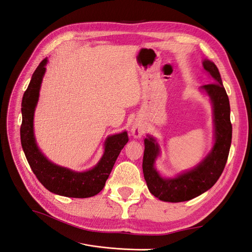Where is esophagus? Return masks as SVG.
<instances>
[{"instance_id": "obj_1", "label": "esophagus", "mask_w": 252, "mask_h": 252, "mask_svg": "<svg viewBox=\"0 0 252 252\" xmlns=\"http://www.w3.org/2000/svg\"><path fill=\"white\" fill-rule=\"evenodd\" d=\"M131 133L134 136V138H141L142 134L144 133V129L142 125L140 124H134L131 127Z\"/></svg>"}]
</instances>
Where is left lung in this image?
<instances>
[{"label":"left lung","instance_id":"1","mask_svg":"<svg viewBox=\"0 0 252 252\" xmlns=\"http://www.w3.org/2000/svg\"><path fill=\"white\" fill-rule=\"evenodd\" d=\"M202 64L213 79V83L200 87L209 96L213 113V146L208 155L192 169L178 173L174 178H165L156 168V161L161 155L158 143L150 134L144 140V178L149 191L164 202H185L207 191L220 177L229 155L232 138L229 98L216 64L207 59Z\"/></svg>","mask_w":252,"mask_h":252}]
</instances>
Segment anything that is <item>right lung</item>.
I'll use <instances>...</instances> for the list:
<instances>
[{
	"label": "right lung",
	"mask_w": 252,
	"mask_h": 252,
	"mask_svg": "<svg viewBox=\"0 0 252 252\" xmlns=\"http://www.w3.org/2000/svg\"><path fill=\"white\" fill-rule=\"evenodd\" d=\"M48 59H44L33 72L22 100L21 143L30 168L41 184L50 192L68 197H90L104 188L121 150L128 142L127 131L109 135L104 143V154L97 164L86 171H74L57 165L44 156L37 146L34 130V111L46 72Z\"/></svg>",
	"instance_id": "obj_1"
}]
</instances>
